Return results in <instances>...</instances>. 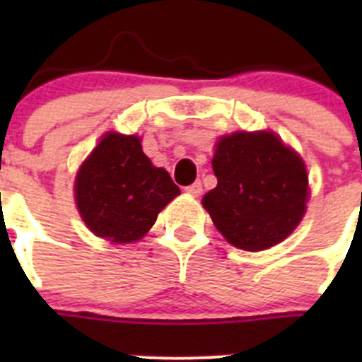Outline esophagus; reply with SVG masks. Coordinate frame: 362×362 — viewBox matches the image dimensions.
Returning <instances> with one entry per match:
<instances>
[{
    "instance_id": "esophagus-1",
    "label": "esophagus",
    "mask_w": 362,
    "mask_h": 362,
    "mask_svg": "<svg viewBox=\"0 0 362 362\" xmlns=\"http://www.w3.org/2000/svg\"><path fill=\"white\" fill-rule=\"evenodd\" d=\"M185 190H187V194H190V196L197 197L201 196V192H203V185H201V181H196V183H192L190 187L185 188Z\"/></svg>"
}]
</instances>
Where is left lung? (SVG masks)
<instances>
[{"mask_svg": "<svg viewBox=\"0 0 362 362\" xmlns=\"http://www.w3.org/2000/svg\"><path fill=\"white\" fill-rule=\"evenodd\" d=\"M217 187L203 206L235 248L267 250L286 239L306 212L308 174L299 153L274 132H233L216 143Z\"/></svg>", "mask_w": 362, "mask_h": 362, "instance_id": "8db88e82", "label": "left lung"}]
</instances>
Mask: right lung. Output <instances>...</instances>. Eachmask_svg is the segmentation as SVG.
<instances>
[{
    "instance_id": "1",
    "label": "right lung",
    "mask_w": 362,
    "mask_h": 362,
    "mask_svg": "<svg viewBox=\"0 0 362 362\" xmlns=\"http://www.w3.org/2000/svg\"><path fill=\"white\" fill-rule=\"evenodd\" d=\"M74 192L90 232L117 245L139 241L181 194L168 172L146 158L141 137L117 132L105 134L83 161Z\"/></svg>"
}]
</instances>
